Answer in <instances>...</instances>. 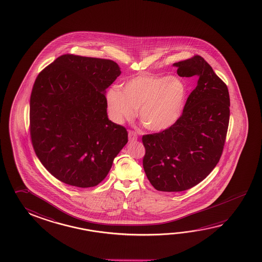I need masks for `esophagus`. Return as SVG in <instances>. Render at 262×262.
I'll return each instance as SVG.
<instances>
[{"instance_id":"1","label":"esophagus","mask_w":262,"mask_h":262,"mask_svg":"<svg viewBox=\"0 0 262 262\" xmlns=\"http://www.w3.org/2000/svg\"><path fill=\"white\" fill-rule=\"evenodd\" d=\"M138 138V134L134 130H128V140L129 141H136Z\"/></svg>"}]
</instances>
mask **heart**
Masks as SVG:
<instances>
[{"instance_id":"1","label":"heart","mask_w":262,"mask_h":262,"mask_svg":"<svg viewBox=\"0 0 262 262\" xmlns=\"http://www.w3.org/2000/svg\"><path fill=\"white\" fill-rule=\"evenodd\" d=\"M185 95V86L177 78L140 75L128 80L123 90L112 87L106 95V102L114 121L121 123L133 119L139 108L144 128L161 132L177 121Z\"/></svg>"}]
</instances>
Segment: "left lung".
<instances>
[{"label":"left lung","mask_w":262,"mask_h":262,"mask_svg":"<svg viewBox=\"0 0 262 262\" xmlns=\"http://www.w3.org/2000/svg\"><path fill=\"white\" fill-rule=\"evenodd\" d=\"M180 77L198 76L171 127L143 135V169L155 189L182 192L211 172L222 157L230 120L227 85L200 55L174 63Z\"/></svg>","instance_id":"1"}]
</instances>
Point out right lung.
Segmentation results:
<instances>
[{"label": "right lung", "mask_w": 262, "mask_h": 262, "mask_svg": "<svg viewBox=\"0 0 262 262\" xmlns=\"http://www.w3.org/2000/svg\"><path fill=\"white\" fill-rule=\"evenodd\" d=\"M120 73L112 60L67 54L36 78L30 95L31 143L60 182L97 185L128 143L126 128L107 118L104 95Z\"/></svg>", "instance_id": "add662e5"}]
</instances>
